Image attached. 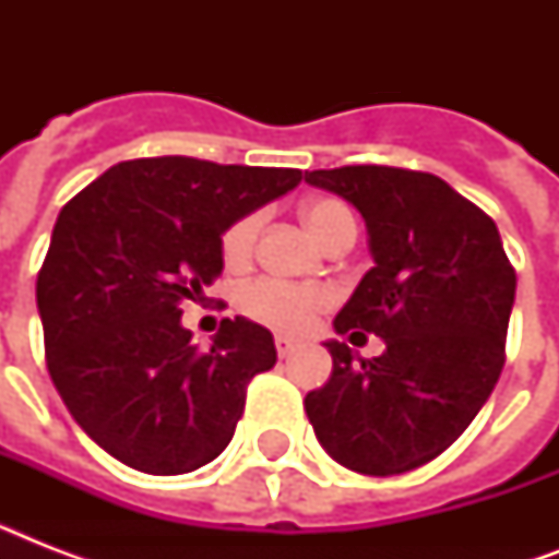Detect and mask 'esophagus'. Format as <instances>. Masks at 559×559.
Listing matches in <instances>:
<instances>
[{
	"label": "esophagus",
	"mask_w": 559,
	"mask_h": 559,
	"mask_svg": "<svg viewBox=\"0 0 559 559\" xmlns=\"http://www.w3.org/2000/svg\"><path fill=\"white\" fill-rule=\"evenodd\" d=\"M296 348H298L296 340H289V336H275V350H278V357H289Z\"/></svg>",
	"instance_id": "esophagus-1"
}]
</instances>
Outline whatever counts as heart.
I'll return each mask as SVG.
<instances>
[{
  "mask_svg": "<svg viewBox=\"0 0 559 559\" xmlns=\"http://www.w3.org/2000/svg\"><path fill=\"white\" fill-rule=\"evenodd\" d=\"M301 219L313 231L316 240H322L324 246H333L342 237L357 235V223H354V214H350L348 205L340 200H331V197L307 202L301 209ZM258 231H261V214H246V217L235 219L223 231L219 252H223V263L228 270H240V266L249 263ZM331 305V289L298 287V284H284L278 278L252 281L237 296V307L243 310V316L281 333L307 331Z\"/></svg>",
  "mask_w": 559,
  "mask_h": 559,
  "instance_id": "obj_1",
  "label": "heart"
}]
</instances>
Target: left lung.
I'll use <instances>...</instances> for the list:
<instances>
[{
  "instance_id": "left-lung-1",
  "label": "left lung",
  "mask_w": 559,
  "mask_h": 559,
  "mask_svg": "<svg viewBox=\"0 0 559 559\" xmlns=\"http://www.w3.org/2000/svg\"><path fill=\"white\" fill-rule=\"evenodd\" d=\"M305 182L340 193L368 228L373 266L333 328L385 342L371 359L324 342L333 371L305 397L307 417L342 467L400 476L438 459L490 397L516 272L493 219L432 174L348 165Z\"/></svg>"
}]
</instances>
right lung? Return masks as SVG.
<instances>
[{
    "label": "right lung",
    "instance_id": "add662e5",
    "mask_svg": "<svg viewBox=\"0 0 559 559\" xmlns=\"http://www.w3.org/2000/svg\"><path fill=\"white\" fill-rule=\"evenodd\" d=\"M298 182L296 168L156 156L118 162L66 202L37 275L46 362L112 459L179 476L226 450L246 385L278 359L275 342L235 316L200 350L182 305H202L223 272V231Z\"/></svg>",
    "mask_w": 559,
    "mask_h": 559
}]
</instances>
